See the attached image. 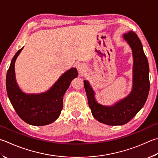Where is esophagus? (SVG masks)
Listing matches in <instances>:
<instances>
[{"mask_svg": "<svg viewBox=\"0 0 158 158\" xmlns=\"http://www.w3.org/2000/svg\"><path fill=\"white\" fill-rule=\"evenodd\" d=\"M77 69H78L79 73L80 74H82V73H84L85 68H84V65H79L78 66H77Z\"/></svg>", "mask_w": 158, "mask_h": 158, "instance_id": "34e87169", "label": "esophagus"}]
</instances>
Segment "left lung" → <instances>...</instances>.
<instances>
[{
    "mask_svg": "<svg viewBox=\"0 0 158 158\" xmlns=\"http://www.w3.org/2000/svg\"><path fill=\"white\" fill-rule=\"evenodd\" d=\"M124 39L130 45L133 56V85L130 94L113 106H104L96 102L90 84L84 81L93 117L99 122L110 126L125 124L133 119L144 106L150 89L148 63L139 37L130 31L124 34Z\"/></svg>",
    "mask_w": 158,
    "mask_h": 158,
    "instance_id": "8db88e82",
    "label": "left lung"
}]
</instances>
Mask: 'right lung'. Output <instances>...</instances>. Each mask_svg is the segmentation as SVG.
Returning a JSON list of instances; mask_svg holds the SVG:
<instances>
[{"label":"right lung","instance_id":"add662e5","mask_svg":"<svg viewBox=\"0 0 158 158\" xmlns=\"http://www.w3.org/2000/svg\"><path fill=\"white\" fill-rule=\"evenodd\" d=\"M14 56L6 76V88L8 97L16 113L25 122L34 126L51 124L58 118L63 108V97L70 86L72 80L78 73L71 68L61 75L49 90L39 94H27L17 85L14 73V63L23 50Z\"/></svg>","mask_w":158,"mask_h":158}]
</instances>
